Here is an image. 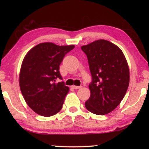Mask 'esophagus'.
<instances>
[{"instance_id":"obj_1","label":"esophagus","mask_w":149,"mask_h":149,"mask_svg":"<svg viewBox=\"0 0 149 149\" xmlns=\"http://www.w3.org/2000/svg\"><path fill=\"white\" fill-rule=\"evenodd\" d=\"M72 87L73 89H80L81 87H82V86H76V85H72Z\"/></svg>"}]
</instances>
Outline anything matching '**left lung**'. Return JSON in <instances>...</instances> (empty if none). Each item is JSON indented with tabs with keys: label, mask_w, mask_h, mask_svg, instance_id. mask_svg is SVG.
Segmentation results:
<instances>
[{
	"label": "left lung",
	"mask_w": 149,
	"mask_h": 149,
	"mask_svg": "<svg viewBox=\"0 0 149 149\" xmlns=\"http://www.w3.org/2000/svg\"><path fill=\"white\" fill-rule=\"evenodd\" d=\"M88 59L92 81L91 95L85 103L89 112L104 115L115 110L123 99L130 83L127 62L119 47L100 39L81 47Z\"/></svg>",
	"instance_id": "8db88e82"
}]
</instances>
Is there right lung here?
Listing matches in <instances>:
<instances>
[{"label":"right lung","instance_id":"obj_1","mask_svg":"<svg viewBox=\"0 0 149 149\" xmlns=\"http://www.w3.org/2000/svg\"><path fill=\"white\" fill-rule=\"evenodd\" d=\"M74 48L73 45L42 42L24 57L19 77L20 89L28 107L38 115L51 117L62 109L69 87L64 82L56 83V79H62L60 65Z\"/></svg>","mask_w":149,"mask_h":149}]
</instances>
